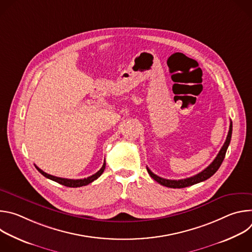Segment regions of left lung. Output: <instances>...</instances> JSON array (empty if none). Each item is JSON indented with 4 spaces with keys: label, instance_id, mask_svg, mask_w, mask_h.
<instances>
[{
    "label": "left lung",
    "instance_id": "left-lung-1",
    "mask_svg": "<svg viewBox=\"0 0 252 252\" xmlns=\"http://www.w3.org/2000/svg\"><path fill=\"white\" fill-rule=\"evenodd\" d=\"M231 133H232V122H230V126H229V130H228V134L226 136L224 145L222 146L221 150L220 151L219 155L217 156V158H214V160L202 171H200L199 173L189 177V178H185V179H178V181H175V179H166V178H162L160 176H158L157 174H155L153 171H151V169L149 167H147L149 174L155 179L156 182H158L159 185L164 186L166 188H170V189H183V188H187L189 186H193L195 184L201 183L206 181L207 178H209L210 176H212L215 172L218 171V169L220 168V166L221 165L227 148L230 143V139H231Z\"/></svg>",
    "mask_w": 252,
    "mask_h": 252
}]
</instances>
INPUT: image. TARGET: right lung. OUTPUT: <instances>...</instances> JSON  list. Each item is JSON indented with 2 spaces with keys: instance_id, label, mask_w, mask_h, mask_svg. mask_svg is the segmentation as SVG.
I'll return each mask as SVG.
<instances>
[{
  "instance_id": "obj_1",
  "label": "right lung",
  "mask_w": 252,
  "mask_h": 252,
  "mask_svg": "<svg viewBox=\"0 0 252 252\" xmlns=\"http://www.w3.org/2000/svg\"><path fill=\"white\" fill-rule=\"evenodd\" d=\"M35 167H37V169H38L44 176H46V177L49 178V179H52V181H54V182H56V183H58V184H61V185L64 186V187H67V188H80V187H84V186H87V185L93 183L94 181H95L96 178H98V177L101 175V173L103 172V170H104V168H105V160L103 161V164H102L101 168H100L97 172H95L94 174H93V175H91V176H89V177H87V178H83V179L62 178V177H58V176H54V175L48 174V173H46L45 171H43L42 169H40L38 166H35Z\"/></svg>"
}]
</instances>
